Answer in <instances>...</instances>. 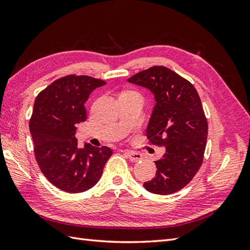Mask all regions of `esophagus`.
<instances>
[{"label":"esophagus","instance_id":"1","mask_svg":"<svg viewBox=\"0 0 250 250\" xmlns=\"http://www.w3.org/2000/svg\"><path fill=\"white\" fill-rule=\"evenodd\" d=\"M125 155L130 159V161L132 162H137L143 159V155L140 151H135V150H125Z\"/></svg>","mask_w":250,"mask_h":250}]
</instances>
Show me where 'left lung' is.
I'll return each instance as SVG.
<instances>
[{
	"label": "left lung",
	"instance_id": "8db88e82",
	"mask_svg": "<svg viewBox=\"0 0 250 250\" xmlns=\"http://www.w3.org/2000/svg\"><path fill=\"white\" fill-rule=\"evenodd\" d=\"M155 95L146 135L152 145L164 146L156 176L144 183L147 191L172 194L187 186L203 162L207 120L193 84L166 66H152L128 79Z\"/></svg>",
	"mask_w": 250,
	"mask_h": 250
}]
</instances>
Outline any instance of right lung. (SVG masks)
<instances>
[{"mask_svg": "<svg viewBox=\"0 0 250 250\" xmlns=\"http://www.w3.org/2000/svg\"><path fill=\"white\" fill-rule=\"evenodd\" d=\"M106 83L90 76L57 79L37 95L30 119L37 164L57 188L79 193L92 188L102 176L110 148L77 146L76 126L86 121L84 103L90 93Z\"/></svg>", "mask_w": 250, "mask_h": 250, "instance_id": "right-lung-1", "label": "right lung"}]
</instances>
